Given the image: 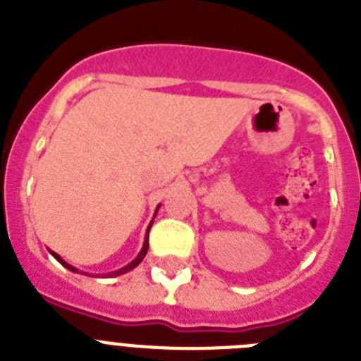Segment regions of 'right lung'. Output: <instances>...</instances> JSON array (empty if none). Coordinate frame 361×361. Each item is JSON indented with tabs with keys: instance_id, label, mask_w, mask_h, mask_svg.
Segmentation results:
<instances>
[{
	"instance_id": "1",
	"label": "right lung",
	"mask_w": 361,
	"mask_h": 361,
	"mask_svg": "<svg viewBox=\"0 0 361 361\" xmlns=\"http://www.w3.org/2000/svg\"><path fill=\"white\" fill-rule=\"evenodd\" d=\"M159 208H161V204H159L157 208H155V215H157ZM155 215H153V219H155ZM153 219H152V222H149L148 229H146V237H145V242H142V247H141V251H139V255H137V257L133 258L132 262H130V264H126V266H124V267H121V269H117V271H111V273H108L106 276H119V275H124V273H128V271H132L133 267H137V266H139V264L142 262V258H145V257H146V253H148V233H149V228H152V224H153ZM50 255H52V257L56 258L57 262L61 264L63 267H66V269H68V271H72V273H79V269H78V267L70 266V264L66 262L65 258H63V257H59V255H57L56 251H50ZM85 275H86V273H85Z\"/></svg>"
}]
</instances>
